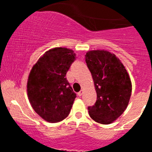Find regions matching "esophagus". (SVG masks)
Returning <instances> with one entry per match:
<instances>
[{
  "mask_svg": "<svg viewBox=\"0 0 152 152\" xmlns=\"http://www.w3.org/2000/svg\"><path fill=\"white\" fill-rule=\"evenodd\" d=\"M77 94H78V96H82V94H83V90H81V91H79V93H77Z\"/></svg>",
  "mask_w": 152,
  "mask_h": 152,
  "instance_id": "esophagus-1",
  "label": "esophagus"
}]
</instances>
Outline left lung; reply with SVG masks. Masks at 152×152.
Segmentation results:
<instances>
[{"label": "left lung", "mask_w": 152, "mask_h": 152, "mask_svg": "<svg viewBox=\"0 0 152 152\" xmlns=\"http://www.w3.org/2000/svg\"><path fill=\"white\" fill-rule=\"evenodd\" d=\"M85 61L97 93L95 104L88 107L89 115L97 123H113L129 104L132 93L129 73L120 59L107 50H90Z\"/></svg>", "instance_id": "left-lung-1"}]
</instances>
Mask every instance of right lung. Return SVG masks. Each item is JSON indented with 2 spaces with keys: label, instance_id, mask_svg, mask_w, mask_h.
<instances>
[{
  "label": "right lung",
  "instance_id": "add662e5",
  "mask_svg": "<svg viewBox=\"0 0 152 152\" xmlns=\"http://www.w3.org/2000/svg\"><path fill=\"white\" fill-rule=\"evenodd\" d=\"M75 59L71 49L54 48L45 52L31 70L27 82L29 102L48 122L62 121L70 113L76 95L65 76Z\"/></svg>",
  "mask_w": 152,
  "mask_h": 152
}]
</instances>
